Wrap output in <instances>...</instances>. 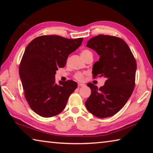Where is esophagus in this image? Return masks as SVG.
<instances>
[{"label": "esophagus", "instance_id": "obj_1", "mask_svg": "<svg viewBox=\"0 0 153 153\" xmlns=\"http://www.w3.org/2000/svg\"><path fill=\"white\" fill-rule=\"evenodd\" d=\"M78 87H81V86H85V84H81V83H78Z\"/></svg>", "mask_w": 153, "mask_h": 153}]
</instances>
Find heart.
<instances>
[{"instance_id": "b5f03b06", "label": "heart", "mask_w": 153, "mask_h": 153, "mask_svg": "<svg viewBox=\"0 0 153 153\" xmlns=\"http://www.w3.org/2000/svg\"><path fill=\"white\" fill-rule=\"evenodd\" d=\"M90 54H92V52L89 50H87V49H85V50H83L82 51L81 55L82 56V58H84L88 55H90ZM84 76L85 74L84 73H82V72H77V73H76L74 75V78L77 79V81H83V80L84 79Z\"/></svg>"}]
</instances>
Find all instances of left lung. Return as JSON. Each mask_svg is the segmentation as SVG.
Instances as JSON below:
<instances>
[{
  "label": "left lung",
  "mask_w": 153,
  "mask_h": 153,
  "mask_svg": "<svg viewBox=\"0 0 153 153\" xmlns=\"http://www.w3.org/2000/svg\"><path fill=\"white\" fill-rule=\"evenodd\" d=\"M86 46L100 56L92 67L93 77H105L103 86L92 83L87 86L91 94L86 107L97 117H109L118 113L132 94L135 87L136 61L123 40L108 35H98L88 41Z\"/></svg>",
  "instance_id": "obj_1"
}]
</instances>
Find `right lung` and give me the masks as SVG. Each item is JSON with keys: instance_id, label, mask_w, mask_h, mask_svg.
I'll use <instances>...</instances> for the list:
<instances>
[{"instance_id": "obj_1", "label": "right lung", "mask_w": 153, "mask_h": 153, "mask_svg": "<svg viewBox=\"0 0 153 153\" xmlns=\"http://www.w3.org/2000/svg\"><path fill=\"white\" fill-rule=\"evenodd\" d=\"M83 38L67 39L59 36H41L29 43L19 65V76L28 105L43 117L63 111L77 84L73 80L55 83L59 67L82 45Z\"/></svg>"}]
</instances>
